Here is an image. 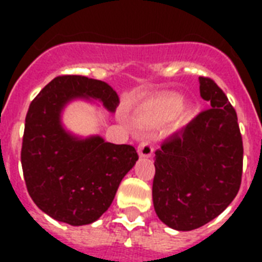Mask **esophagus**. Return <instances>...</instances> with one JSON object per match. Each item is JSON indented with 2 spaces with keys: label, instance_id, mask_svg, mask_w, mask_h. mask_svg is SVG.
Wrapping results in <instances>:
<instances>
[{
  "label": "esophagus",
  "instance_id": "1",
  "mask_svg": "<svg viewBox=\"0 0 262 262\" xmlns=\"http://www.w3.org/2000/svg\"><path fill=\"white\" fill-rule=\"evenodd\" d=\"M137 151H139V155L141 158H151L152 154H154V147L149 141H141L139 144Z\"/></svg>",
  "mask_w": 262,
  "mask_h": 262
}]
</instances>
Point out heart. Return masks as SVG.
I'll return each instance as SVG.
<instances>
[{
    "label": "heart",
    "mask_w": 262,
    "mask_h": 262,
    "mask_svg": "<svg viewBox=\"0 0 262 262\" xmlns=\"http://www.w3.org/2000/svg\"><path fill=\"white\" fill-rule=\"evenodd\" d=\"M182 106V98L179 95H166L162 96L158 100L154 102L149 110L144 117V121L151 125H159V123H164L170 121L174 117L178 110ZM191 115V108L190 107H185L181 111V119H187Z\"/></svg>",
    "instance_id": "heart-1"
}]
</instances>
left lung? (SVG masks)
Masks as SVG:
<instances>
[{
	"label": "left lung",
	"mask_w": 262,
	"mask_h": 262,
	"mask_svg": "<svg viewBox=\"0 0 262 262\" xmlns=\"http://www.w3.org/2000/svg\"><path fill=\"white\" fill-rule=\"evenodd\" d=\"M199 80L200 95L211 107L155 152L154 207L159 219L178 231L219 216L242 181L244 144L235 108L213 80Z\"/></svg>",
	"instance_id": "left-lung-1"
}]
</instances>
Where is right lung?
<instances>
[{"label": "right lung", "mask_w": 262, "mask_h": 262, "mask_svg": "<svg viewBox=\"0 0 262 262\" xmlns=\"http://www.w3.org/2000/svg\"><path fill=\"white\" fill-rule=\"evenodd\" d=\"M90 98L111 113L119 103L104 81L77 75L55 77L31 102L23 136V174L31 199L53 219L71 226L98 220L139 160L132 145L106 143L99 136L79 139L63 129V107Z\"/></svg>", "instance_id": "right-lung-1"}]
</instances>
